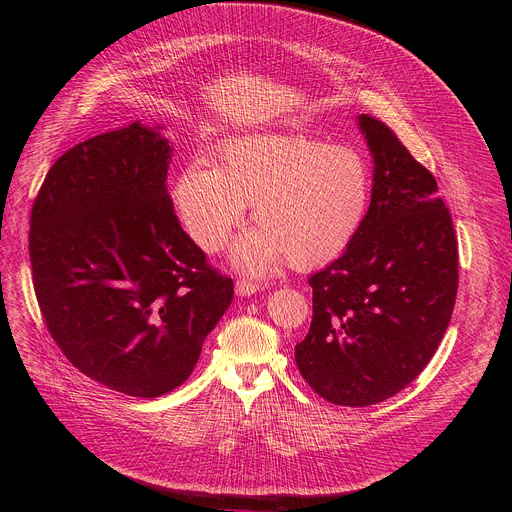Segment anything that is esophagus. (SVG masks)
I'll return each instance as SVG.
<instances>
[{"instance_id":"esophagus-1","label":"esophagus","mask_w":512,"mask_h":512,"mask_svg":"<svg viewBox=\"0 0 512 512\" xmlns=\"http://www.w3.org/2000/svg\"><path fill=\"white\" fill-rule=\"evenodd\" d=\"M259 290V284L257 282H251V280H236V294L238 297H251V294H255Z\"/></svg>"}]
</instances>
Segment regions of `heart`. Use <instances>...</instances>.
I'll list each match as a JSON object with an SVG mask.
<instances>
[{
    "instance_id": "obj_1",
    "label": "heart",
    "mask_w": 512,
    "mask_h": 512,
    "mask_svg": "<svg viewBox=\"0 0 512 512\" xmlns=\"http://www.w3.org/2000/svg\"><path fill=\"white\" fill-rule=\"evenodd\" d=\"M174 205L191 238L220 251L253 203L259 224L234 245V261L265 274L284 259L294 270L336 261L359 238L373 197L367 157L307 134H263L226 143L218 166L193 159Z\"/></svg>"
}]
</instances>
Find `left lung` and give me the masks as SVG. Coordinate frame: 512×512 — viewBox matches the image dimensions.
<instances>
[{
  "mask_svg": "<svg viewBox=\"0 0 512 512\" xmlns=\"http://www.w3.org/2000/svg\"><path fill=\"white\" fill-rule=\"evenodd\" d=\"M373 197L353 247L313 274V317L294 359L332 405L369 407L407 388L434 357L459 288L450 211L425 166L382 120L361 114Z\"/></svg>",
  "mask_w": 512,
  "mask_h": 512,
  "instance_id": "obj_1",
  "label": "left lung"
}]
</instances>
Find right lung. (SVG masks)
<instances>
[{"mask_svg":"<svg viewBox=\"0 0 512 512\" xmlns=\"http://www.w3.org/2000/svg\"><path fill=\"white\" fill-rule=\"evenodd\" d=\"M172 147L132 122L68 149L31 211L29 253L45 326L110 390L157 398L186 382L234 297L168 195Z\"/></svg>","mask_w":512,"mask_h":512,"instance_id":"add662e5","label":"right lung"}]
</instances>
